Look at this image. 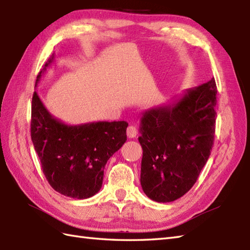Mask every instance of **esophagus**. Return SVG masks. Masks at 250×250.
Listing matches in <instances>:
<instances>
[{
	"instance_id": "obj_1",
	"label": "esophagus",
	"mask_w": 250,
	"mask_h": 250,
	"mask_svg": "<svg viewBox=\"0 0 250 250\" xmlns=\"http://www.w3.org/2000/svg\"><path fill=\"white\" fill-rule=\"evenodd\" d=\"M137 134H139V131H137L136 126L130 125L129 128L126 129V135H128V137H130V139H134V137L137 136Z\"/></svg>"
}]
</instances>
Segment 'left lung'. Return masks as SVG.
Masks as SVG:
<instances>
[{
    "label": "left lung",
    "mask_w": 250,
    "mask_h": 250,
    "mask_svg": "<svg viewBox=\"0 0 250 250\" xmlns=\"http://www.w3.org/2000/svg\"><path fill=\"white\" fill-rule=\"evenodd\" d=\"M216 94L211 78L174 102L143 113L141 185L149 199L173 202L195 184L214 145Z\"/></svg>",
    "instance_id": "8db88e82"
}]
</instances>
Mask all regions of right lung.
Segmentation results:
<instances>
[{
	"instance_id": "1",
	"label": "right lung",
	"mask_w": 250,
	"mask_h": 250,
	"mask_svg": "<svg viewBox=\"0 0 250 250\" xmlns=\"http://www.w3.org/2000/svg\"><path fill=\"white\" fill-rule=\"evenodd\" d=\"M54 59L52 55L45 63L35 87ZM31 109V139L49 185L73 199H88L98 193L106 163L126 141L128 122L65 125L46 109L36 91Z\"/></svg>"
}]
</instances>
